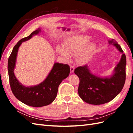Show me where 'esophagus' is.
<instances>
[{
  "instance_id": "obj_1",
  "label": "esophagus",
  "mask_w": 133,
  "mask_h": 133,
  "mask_svg": "<svg viewBox=\"0 0 133 133\" xmlns=\"http://www.w3.org/2000/svg\"><path fill=\"white\" fill-rule=\"evenodd\" d=\"M70 73H73V72H74V66L71 65L70 67Z\"/></svg>"
}]
</instances>
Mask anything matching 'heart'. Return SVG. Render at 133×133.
<instances>
[{
    "mask_svg": "<svg viewBox=\"0 0 133 133\" xmlns=\"http://www.w3.org/2000/svg\"><path fill=\"white\" fill-rule=\"evenodd\" d=\"M90 38L89 36L80 35L75 36L67 42L64 48L58 46V53L66 60L70 58V55H76V60L80 64L87 62L95 48L96 44L90 42Z\"/></svg>",
    "mask_w": 133,
    "mask_h": 133,
    "instance_id": "b5f03b06",
    "label": "heart"
}]
</instances>
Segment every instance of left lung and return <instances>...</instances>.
Here are the masks:
<instances>
[{"label": "left lung", "instance_id": "left-lung-1", "mask_svg": "<svg viewBox=\"0 0 133 133\" xmlns=\"http://www.w3.org/2000/svg\"><path fill=\"white\" fill-rule=\"evenodd\" d=\"M123 54L120 61L115 68L110 77L100 78L92 74L87 65L79 66L74 70L79 78L78 94L85 102L100 105L110 102L122 91L125 82L126 57L121 46L114 39L109 41Z\"/></svg>", "mask_w": 133, "mask_h": 133}]
</instances>
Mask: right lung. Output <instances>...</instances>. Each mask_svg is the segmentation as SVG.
<instances>
[{
	"label": "right lung",
	"mask_w": 133,
	"mask_h": 133,
	"mask_svg": "<svg viewBox=\"0 0 133 133\" xmlns=\"http://www.w3.org/2000/svg\"><path fill=\"white\" fill-rule=\"evenodd\" d=\"M41 31L40 29L36 30L28 37L19 41L13 48L8 63L10 85L13 94L21 102L33 107L48 105L53 102L57 97L60 84L70 73L69 65L55 63L46 78L38 85L26 87L20 83L16 78L14 69L20 45L22 42L30 39Z\"/></svg>",
	"instance_id": "obj_1"
}]
</instances>
